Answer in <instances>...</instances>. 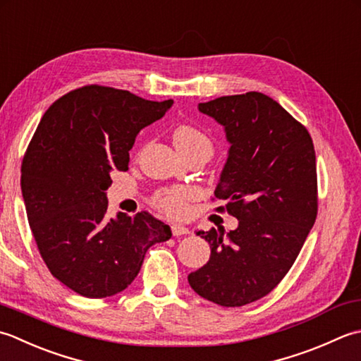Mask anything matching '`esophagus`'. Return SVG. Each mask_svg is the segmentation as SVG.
<instances>
[{
  "label": "esophagus",
  "instance_id": "1",
  "mask_svg": "<svg viewBox=\"0 0 361 361\" xmlns=\"http://www.w3.org/2000/svg\"><path fill=\"white\" fill-rule=\"evenodd\" d=\"M171 233L173 237H182V235H188L190 231L183 226H171Z\"/></svg>",
  "mask_w": 361,
  "mask_h": 361
}]
</instances>
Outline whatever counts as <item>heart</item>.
<instances>
[{"instance_id": "b5f03b06", "label": "heart", "mask_w": 361, "mask_h": 361, "mask_svg": "<svg viewBox=\"0 0 361 361\" xmlns=\"http://www.w3.org/2000/svg\"><path fill=\"white\" fill-rule=\"evenodd\" d=\"M174 145L183 156L193 152H204L210 156L213 143L210 137L195 124L183 123L173 132ZM197 197V191L191 187H166L160 188L151 197V204L159 212L170 218H183L188 213L190 202Z\"/></svg>"}]
</instances>
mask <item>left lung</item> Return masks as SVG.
Masks as SVG:
<instances>
[{
	"mask_svg": "<svg viewBox=\"0 0 361 361\" xmlns=\"http://www.w3.org/2000/svg\"><path fill=\"white\" fill-rule=\"evenodd\" d=\"M202 114L226 128L229 157L213 201L240 221L227 240L216 229L197 232L210 259L188 283L221 307L255 302L293 267L318 215L313 140L302 123L259 92L201 102Z\"/></svg>",
	"mask_w": 361,
	"mask_h": 361,
	"instance_id": "left-lung-1",
	"label": "left lung"
}]
</instances>
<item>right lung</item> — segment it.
Here are the masks:
<instances>
[{"instance_id": "obj_1", "label": "right lung", "mask_w": 361, "mask_h": 361, "mask_svg": "<svg viewBox=\"0 0 361 361\" xmlns=\"http://www.w3.org/2000/svg\"><path fill=\"white\" fill-rule=\"evenodd\" d=\"M173 99L148 101L98 84L79 87L43 115L21 161V193L35 245L57 281L84 298L128 288L148 249L171 238L149 212L107 216L110 173L129 170L143 128Z\"/></svg>"}]
</instances>
